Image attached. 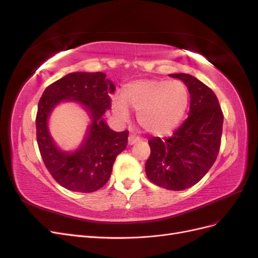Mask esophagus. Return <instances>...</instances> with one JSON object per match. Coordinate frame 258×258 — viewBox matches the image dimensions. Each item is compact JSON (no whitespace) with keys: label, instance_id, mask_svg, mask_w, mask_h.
Masks as SVG:
<instances>
[{"label":"esophagus","instance_id":"esophagus-1","mask_svg":"<svg viewBox=\"0 0 258 258\" xmlns=\"http://www.w3.org/2000/svg\"><path fill=\"white\" fill-rule=\"evenodd\" d=\"M139 138L138 137H135V136H132V135H130L129 137H128V145H134V144H136L138 141H139Z\"/></svg>","mask_w":258,"mask_h":258}]
</instances>
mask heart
Instances as JSON below:
<instances>
[{
  "mask_svg": "<svg viewBox=\"0 0 258 258\" xmlns=\"http://www.w3.org/2000/svg\"><path fill=\"white\" fill-rule=\"evenodd\" d=\"M189 93L179 81L139 80L124 85L121 99H112V111L121 120L129 117L128 107L138 113V122L146 132L163 136L176 128L187 110Z\"/></svg>",
  "mask_w": 258,
  "mask_h": 258,
  "instance_id": "obj_1",
  "label": "heart"
}]
</instances>
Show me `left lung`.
I'll return each mask as SVG.
<instances>
[{
	"mask_svg": "<svg viewBox=\"0 0 258 258\" xmlns=\"http://www.w3.org/2000/svg\"><path fill=\"white\" fill-rule=\"evenodd\" d=\"M190 96L187 119L168 139L152 138L145 172L151 182L169 190L197 184L213 166L220 151L224 116L215 93L196 77L175 73Z\"/></svg>",
	"mask_w": 258,
	"mask_h": 258,
	"instance_id": "1",
	"label": "left lung"
}]
</instances>
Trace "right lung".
<instances>
[{"label": "right lung", "instance_id": "1", "mask_svg": "<svg viewBox=\"0 0 258 258\" xmlns=\"http://www.w3.org/2000/svg\"><path fill=\"white\" fill-rule=\"evenodd\" d=\"M114 90V84L102 72H74L49 85L40 99L35 120L37 145L49 173L69 190L92 192L103 187L117 155L127 146L129 132L112 130L103 118ZM62 102L80 104L91 119L82 143L74 151L61 150L49 132V117Z\"/></svg>", "mask_w": 258, "mask_h": 258}]
</instances>
